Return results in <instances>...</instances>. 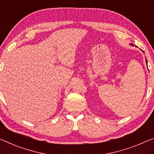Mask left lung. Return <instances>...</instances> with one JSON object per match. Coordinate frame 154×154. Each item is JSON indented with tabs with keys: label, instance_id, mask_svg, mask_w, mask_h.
Instances as JSON below:
<instances>
[{
	"label": "left lung",
	"instance_id": "left-lung-1",
	"mask_svg": "<svg viewBox=\"0 0 154 154\" xmlns=\"http://www.w3.org/2000/svg\"><path fill=\"white\" fill-rule=\"evenodd\" d=\"M146 63H147V60H146Z\"/></svg>",
	"mask_w": 154,
	"mask_h": 154
}]
</instances>
